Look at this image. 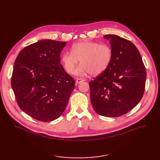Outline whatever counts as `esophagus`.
Wrapping results in <instances>:
<instances>
[{
  "label": "esophagus",
  "instance_id": "esophagus-1",
  "mask_svg": "<svg viewBox=\"0 0 160 160\" xmlns=\"http://www.w3.org/2000/svg\"><path fill=\"white\" fill-rule=\"evenodd\" d=\"M83 81H84V80L82 79V78H77V80H76V82L78 83H81V82H82Z\"/></svg>",
  "mask_w": 160,
  "mask_h": 160
}]
</instances>
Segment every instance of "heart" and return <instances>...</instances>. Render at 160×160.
<instances>
[{"label":"heart","mask_w":160,"mask_h":160,"mask_svg":"<svg viewBox=\"0 0 160 160\" xmlns=\"http://www.w3.org/2000/svg\"><path fill=\"white\" fill-rule=\"evenodd\" d=\"M112 58L111 47L106 44H100L93 41H82L72 46L71 52H65L62 61L66 71L73 74L79 60L82 65L77 74L89 72L97 76L104 72L110 65Z\"/></svg>","instance_id":"b5f03b06"}]
</instances>
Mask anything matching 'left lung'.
Wrapping results in <instances>:
<instances>
[{
  "mask_svg": "<svg viewBox=\"0 0 160 160\" xmlns=\"http://www.w3.org/2000/svg\"><path fill=\"white\" fill-rule=\"evenodd\" d=\"M112 58L108 68L91 80L90 98L100 115L115 117L137 106L143 96L147 72L138 49L129 40L107 34Z\"/></svg>",
  "mask_w": 160,
  "mask_h": 160,
  "instance_id": "left-lung-1",
  "label": "left lung"
}]
</instances>
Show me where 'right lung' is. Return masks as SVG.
<instances>
[{
	"instance_id": "1",
	"label": "right lung",
	"mask_w": 160,
	"mask_h": 160,
	"mask_svg": "<svg viewBox=\"0 0 160 160\" xmlns=\"http://www.w3.org/2000/svg\"><path fill=\"white\" fill-rule=\"evenodd\" d=\"M66 42L44 39L24 47L13 65L12 87L19 108L36 120L60 117L74 88L75 81L60 63Z\"/></svg>"
}]
</instances>
